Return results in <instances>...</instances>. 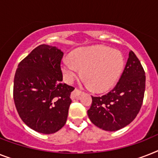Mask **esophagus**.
<instances>
[{
    "instance_id": "34e87169",
    "label": "esophagus",
    "mask_w": 158,
    "mask_h": 158,
    "mask_svg": "<svg viewBox=\"0 0 158 158\" xmlns=\"http://www.w3.org/2000/svg\"><path fill=\"white\" fill-rule=\"evenodd\" d=\"M83 94V92L81 90H79V89H75L73 92H72L71 94V98L72 99H75V98H78L80 97L81 95Z\"/></svg>"
}]
</instances>
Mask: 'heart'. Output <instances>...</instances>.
<instances>
[{"instance_id":"heart-1","label":"heart","mask_w":158,"mask_h":158,"mask_svg":"<svg viewBox=\"0 0 158 158\" xmlns=\"http://www.w3.org/2000/svg\"><path fill=\"white\" fill-rule=\"evenodd\" d=\"M124 56L121 52L109 47L95 45L77 48L60 64L64 79L72 83L80 73L85 84L96 91H106L116 84L124 69Z\"/></svg>"}]
</instances>
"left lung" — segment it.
<instances>
[{
    "instance_id": "1",
    "label": "left lung",
    "mask_w": 158,
    "mask_h": 158,
    "mask_svg": "<svg viewBox=\"0 0 158 158\" xmlns=\"http://www.w3.org/2000/svg\"><path fill=\"white\" fill-rule=\"evenodd\" d=\"M145 90V73L139 59L129 52L120 79L106 95L92 96L87 111L90 121L105 131H114L133 121L141 107Z\"/></svg>"
}]
</instances>
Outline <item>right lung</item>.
Masks as SVG:
<instances>
[{"mask_svg": "<svg viewBox=\"0 0 158 158\" xmlns=\"http://www.w3.org/2000/svg\"><path fill=\"white\" fill-rule=\"evenodd\" d=\"M63 52L42 44L18 66L14 81V99L22 120L31 129L52 134L64 126L73 87L62 83Z\"/></svg>", "mask_w": 158, "mask_h": 158, "instance_id": "1", "label": "right lung"}]
</instances>
